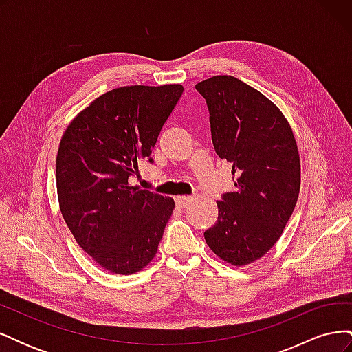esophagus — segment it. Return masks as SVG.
I'll list each match as a JSON object with an SVG mask.
<instances>
[{"label":"esophagus","instance_id":"obj_1","mask_svg":"<svg viewBox=\"0 0 352 352\" xmlns=\"http://www.w3.org/2000/svg\"><path fill=\"white\" fill-rule=\"evenodd\" d=\"M175 201H176V204L179 206V207H186L190 201H192V197H189V195H179V197H176L175 198Z\"/></svg>","mask_w":352,"mask_h":352}]
</instances>
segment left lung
Wrapping results in <instances>:
<instances>
[{
    "label": "left lung",
    "instance_id": "1",
    "mask_svg": "<svg viewBox=\"0 0 352 352\" xmlns=\"http://www.w3.org/2000/svg\"><path fill=\"white\" fill-rule=\"evenodd\" d=\"M195 88L210 111L212 145L232 163L236 188L217 201V221L204 238L221 260L241 267L280 238L300 195V154L282 111L250 85L225 74Z\"/></svg>",
    "mask_w": 352,
    "mask_h": 352
}]
</instances>
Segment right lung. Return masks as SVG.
I'll return each mask as SVG.
<instances>
[{"label": "right lung", "instance_id": "add662e5", "mask_svg": "<svg viewBox=\"0 0 352 352\" xmlns=\"http://www.w3.org/2000/svg\"><path fill=\"white\" fill-rule=\"evenodd\" d=\"M184 92L182 85L122 87L82 110L63 135L56 160L63 219L79 247L116 274L142 270L157 252L175 201L132 186L138 162Z\"/></svg>", "mask_w": 352, "mask_h": 352}]
</instances>
